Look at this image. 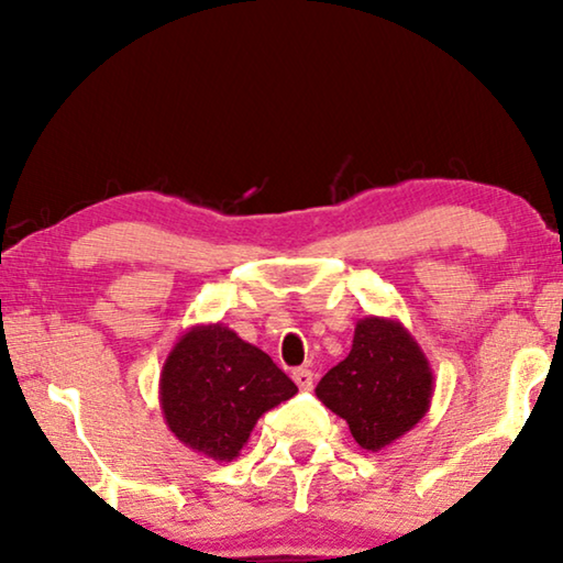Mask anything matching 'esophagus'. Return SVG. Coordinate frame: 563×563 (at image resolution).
<instances>
[{
	"mask_svg": "<svg viewBox=\"0 0 563 563\" xmlns=\"http://www.w3.org/2000/svg\"><path fill=\"white\" fill-rule=\"evenodd\" d=\"M291 379H295V384L299 389H312V382H314V376H312V372L310 368H295V372H291Z\"/></svg>",
	"mask_w": 563,
	"mask_h": 563,
	"instance_id": "esophagus-1",
	"label": "esophagus"
}]
</instances>
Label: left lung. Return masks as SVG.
I'll return each mask as SVG.
<instances>
[{"label":"left lung","mask_w":563,"mask_h":563,"mask_svg":"<svg viewBox=\"0 0 563 563\" xmlns=\"http://www.w3.org/2000/svg\"><path fill=\"white\" fill-rule=\"evenodd\" d=\"M318 397L366 451H382L418 426L433 399V368L395 318L356 322L351 353L318 384Z\"/></svg>","instance_id":"1"}]
</instances>
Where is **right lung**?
<instances>
[{
    "mask_svg": "<svg viewBox=\"0 0 563 563\" xmlns=\"http://www.w3.org/2000/svg\"><path fill=\"white\" fill-rule=\"evenodd\" d=\"M295 395V382L222 322L191 325L174 343L158 382L168 430L212 461L241 456L261 415Z\"/></svg>",
    "mask_w": 563,
    "mask_h": 563,
    "instance_id": "obj_1",
    "label": "right lung"
}]
</instances>
